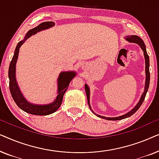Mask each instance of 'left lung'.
Here are the masks:
<instances>
[{
    "label": "left lung",
    "instance_id": "obj_1",
    "mask_svg": "<svg viewBox=\"0 0 159 159\" xmlns=\"http://www.w3.org/2000/svg\"><path fill=\"white\" fill-rule=\"evenodd\" d=\"M126 40H127V41H129V43H138V44L140 46L141 48H142L143 52H144V56H145V75H146V80H145V91H144V93H143L142 96H141V98H140V101L138 102V103L137 104L135 107H134L132 110L130 111L129 112H128L127 114L123 115V116H119V117H114V118H110V117H105V116H100V115H97V116H98V117H100V118H102V119H107V120H114V121L121 120V119L127 118V117H129L130 116H132V114H134V113H135L139 109V108L140 107L141 105H142L143 101H144V100H145V95H146L147 91H148V88H149V84H150V71H149L150 63H149V56H148V53H147L146 48H145V43H144V42H143V40H142V39L140 38V37H138V36H137V35H131V36H129V37L128 36L127 38H126ZM84 88H85V92H86V95H87V98H88V103L89 107H90V110L92 111V109H91L90 106V90H89L88 86L86 84H84ZM93 113H94V112L93 111ZM94 114H95V113H94Z\"/></svg>",
    "mask_w": 159,
    "mask_h": 159
}]
</instances>
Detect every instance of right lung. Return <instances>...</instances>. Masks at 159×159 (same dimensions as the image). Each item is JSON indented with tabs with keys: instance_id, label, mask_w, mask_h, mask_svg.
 Instances as JSON below:
<instances>
[{
	"instance_id": "1",
	"label": "right lung",
	"mask_w": 159,
	"mask_h": 159,
	"mask_svg": "<svg viewBox=\"0 0 159 159\" xmlns=\"http://www.w3.org/2000/svg\"><path fill=\"white\" fill-rule=\"evenodd\" d=\"M55 25V23L53 21H45L39 25L38 27L30 30L26 34L24 40L20 41L17 44L16 49H15L14 56L12 60L11 61L9 69H8V77H9V89L11 94L14 99L16 105L23 110L24 111L28 113V114L32 115H38V116H45L53 114L55 112L58 108L61 105L63 97L65 92H66L69 83L72 80V79L76 76V73L74 71H64L59 75L58 79V95L56 101L53 103L48 104V105H34V104L30 103L27 101L24 96L21 94L20 90H19L18 84L16 83V77H15V72H16V63L18 58L19 48L23 44L27 39L32 36V34H36L38 32L41 30L48 29V28L53 27Z\"/></svg>"
}]
</instances>
